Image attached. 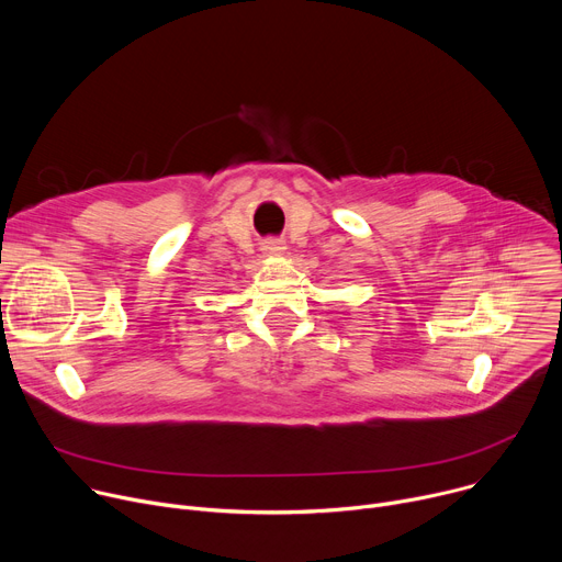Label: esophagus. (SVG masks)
Returning <instances> with one entry per match:
<instances>
[{
	"mask_svg": "<svg viewBox=\"0 0 562 562\" xmlns=\"http://www.w3.org/2000/svg\"><path fill=\"white\" fill-rule=\"evenodd\" d=\"M265 249L271 254H280L284 247H282V243H278V239H269V243H265Z\"/></svg>",
	"mask_w": 562,
	"mask_h": 562,
	"instance_id": "1",
	"label": "esophagus"
}]
</instances>
